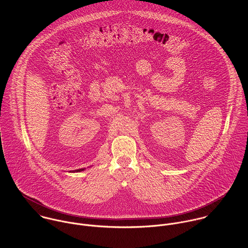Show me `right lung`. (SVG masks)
<instances>
[{"instance_id":"add662e5","label":"right lung","mask_w":248,"mask_h":248,"mask_svg":"<svg viewBox=\"0 0 248 248\" xmlns=\"http://www.w3.org/2000/svg\"><path fill=\"white\" fill-rule=\"evenodd\" d=\"M82 170H84V169H79V170H75V171H73V172H80V171H82Z\"/></svg>"}]
</instances>
